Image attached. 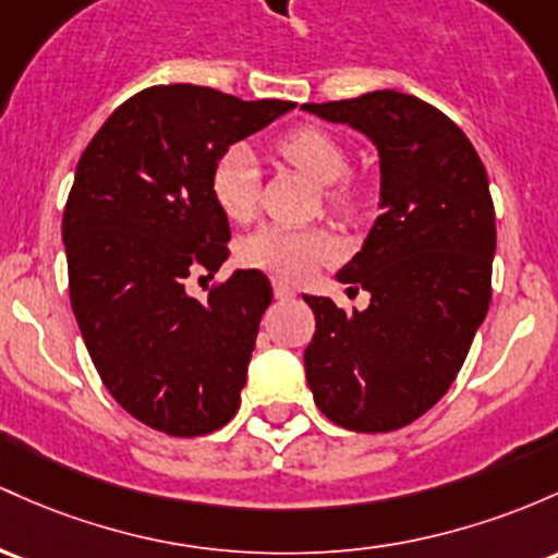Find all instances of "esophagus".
<instances>
[{
  "instance_id": "esophagus-1",
  "label": "esophagus",
  "mask_w": 558,
  "mask_h": 558,
  "mask_svg": "<svg viewBox=\"0 0 558 558\" xmlns=\"http://www.w3.org/2000/svg\"><path fill=\"white\" fill-rule=\"evenodd\" d=\"M272 293H275V299H293L296 296V291L291 289L289 283H286V280H272Z\"/></svg>"
}]
</instances>
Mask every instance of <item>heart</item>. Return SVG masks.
Instances as JSON below:
<instances>
[{
    "label": "heart",
    "instance_id": "b5f03b06",
    "mask_svg": "<svg viewBox=\"0 0 558 558\" xmlns=\"http://www.w3.org/2000/svg\"><path fill=\"white\" fill-rule=\"evenodd\" d=\"M278 156L302 169L312 180L326 185V204L336 211L357 209V193L347 182L349 158L344 145L320 126H293L275 143ZM209 193L217 209L232 222H243L256 209L259 198V169L246 145H230L214 158L209 171ZM339 254V243L328 230L320 228H286L265 225L246 235L238 246V256L246 267L265 269L286 280H304L317 267L328 265Z\"/></svg>",
    "mask_w": 558,
    "mask_h": 558
}]
</instances>
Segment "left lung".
Masks as SVG:
<instances>
[{"mask_svg": "<svg viewBox=\"0 0 558 558\" xmlns=\"http://www.w3.org/2000/svg\"><path fill=\"white\" fill-rule=\"evenodd\" d=\"M302 108L376 143L384 209L339 272L371 293L368 310L347 315L304 296L315 312L307 384L333 424L395 432L442 400L487 315L495 206L485 163L456 121L413 95L378 89Z\"/></svg>", "mask_w": 558, "mask_h": 558, "instance_id": "left-lung-1", "label": "left lung"}]
</instances>
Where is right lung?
Returning a JSON list of instances; mask_svg holds the SVG:
<instances>
[{
    "instance_id": "1",
    "label": "right lung",
    "mask_w": 558,
    "mask_h": 558,
    "mask_svg": "<svg viewBox=\"0 0 558 558\" xmlns=\"http://www.w3.org/2000/svg\"><path fill=\"white\" fill-rule=\"evenodd\" d=\"M291 108L158 84L121 102L78 158L63 211L73 315L113 400L169 437L217 432L241 405L267 275L238 269L204 302L185 286L230 254L214 158Z\"/></svg>"
}]
</instances>
